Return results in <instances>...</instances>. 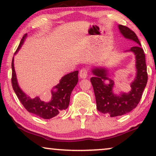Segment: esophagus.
<instances>
[{"label": "esophagus", "instance_id": "esophagus-1", "mask_svg": "<svg viewBox=\"0 0 156 156\" xmlns=\"http://www.w3.org/2000/svg\"><path fill=\"white\" fill-rule=\"evenodd\" d=\"M87 73H88V69L86 68H83L80 70L79 76L81 78H86L87 77Z\"/></svg>", "mask_w": 156, "mask_h": 156}]
</instances>
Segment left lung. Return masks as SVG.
I'll use <instances>...</instances> for the list:
<instances>
[{"mask_svg": "<svg viewBox=\"0 0 156 156\" xmlns=\"http://www.w3.org/2000/svg\"><path fill=\"white\" fill-rule=\"evenodd\" d=\"M119 29L123 36L134 41L138 44L130 49L136 55L137 69L136 77L131 85V91L127 94L122 93L119 96L115 95L112 92L113 80L108 78L107 70L104 69H93L92 72L95 76L90 78L98 110L102 114H107L112 117L125 115L136 108L141 100L148 81L145 54L136 34L126 26L119 25ZM105 81H108V83H105Z\"/></svg>", "mask_w": 156, "mask_h": 156, "instance_id": "left-lung-1", "label": "left lung"}]
</instances>
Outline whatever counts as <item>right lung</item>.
Returning <instances> with one entry per match:
<instances>
[{"instance_id":"1","label":"right lung","mask_w":156,"mask_h":156,"mask_svg":"<svg viewBox=\"0 0 156 156\" xmlns=\"http://www.w3.org/2000/svg\"><path fill=\"white\" fill-rule=\"evenodd\" d=\"M26 37L27 34L24 35L23 39H21L20 43L15 54H16L17 51H18V50L20 49ZM13 60L14 59L12 58L11 78L12 88L22 105L29 112L34 114L43 119H49L58 115L61 111L67 109L69 105L71 92L78 81V71H75L63 76L59 81L58 84L55 86L56 91H52L51 101L49 102H45L41 101L39 98L31 99L21 90L17 82Z\"/></svg>"}]
</instances>
